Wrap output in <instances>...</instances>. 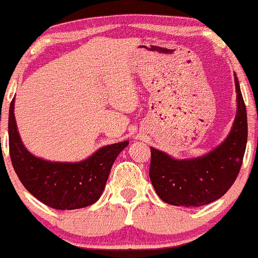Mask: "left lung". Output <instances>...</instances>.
I'll return each mask as SVG.
<instances>
[{
	"label": "left lung",
	"instance_id": "1",
	"mask_svg": "<svg viewBox=\"0 0 258 258\" xmlns=\"http://www.w3.org/2000/svg\"><path fill=\"white\" fill-rule=\"evenodd\" d=\"M237 113L224 143L204 156L176 160L150 148L149 176L159 198L166 204L185 208L208 205L227 192L242 165L247 143V114L235 74Z\"/></svg>",
	"mask_w": 258,
	"mask_h": 258
}]
</instances>
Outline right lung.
<instances>
[{
  "mask_svg": "<svg viewBox=\"0 0 258 258\" xmlns=\"http://www.w3.org/2000/svg\"><path fill=\"white\" fill-rule=\"evenodd\" d=\"M10 156L23 186L41 203L57 210L92 205L102 195L114 160L129 142L107 145L79 163H53L32 155L25 148L15 118V99L9 115Z\"/></svg>",
  "mask_w": 258,
  "mask_h": 258,
  "instance_id": "1",
  "label": "right lung"
}]
</instances>
